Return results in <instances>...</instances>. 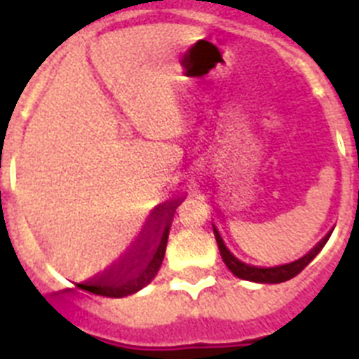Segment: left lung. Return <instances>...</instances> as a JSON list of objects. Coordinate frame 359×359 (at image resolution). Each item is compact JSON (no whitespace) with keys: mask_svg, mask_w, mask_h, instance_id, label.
<instances>
[{"mask_svg":"<svg viewBox=\"0 0 359 359\" xmlns=\"http://www.w3.org/2000/svg\"><path fill=\"white\" fill-rule=\"evenodd\" d=\"M214 236H215V241H217L219 253H221V257H223L224 264H226V268L230 269L231 273L236 275V277L243 278V280L261 282V284H278V282H286L290 280V278L297 277V275L300 273V271H302V269L306 268V266L309 264L316 255H318L320 250L325 246V243H327L329 237H331V233H327V236L323 237V239L316 244L315 248L311 250L307 255H304L302 259H298V261L291 262V264L275 266V268H255V266L244 264V262H241L239 259H236V257L228 252V248L224 246L223 239H221V236H219V231L215 230V226H214Z\"/></svg>","mask_w":359,"mask_h":359,"instance_id":"8db88e82","label":"left lung"}]
</instances>
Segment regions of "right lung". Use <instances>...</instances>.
Segmentation results:
<instances>
[{"mask_svg": "<svg viewBox=\"0 0 359 359\" xmlns=\"http://www.w3.org/2000/svg\"><path fill=\"white\" fill-rule=\"evenodd\" d=\"M177 205H180V199L158 207L152 212L145 231H142L140 239L133 244L129 253H126L106 273L91 278L86 284H79V287L93 294H100V297L120 298L136 293L147 286L149 282L156 277L158 269L163 262L167 239H169L170 217Z\"/></svg>", "mask_w": 359, "mask_h": 359, "instance_id": "right-lung-1", "label": "right lung"}]
</instances>
